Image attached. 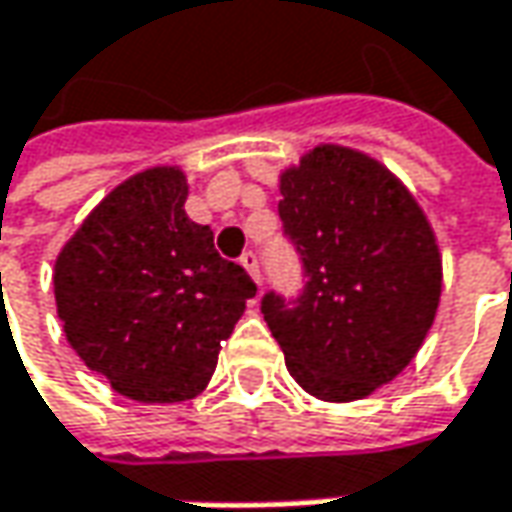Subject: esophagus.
<instances>
[{
	"mask_svg": "<svg viewBox=\"0 0 512 512\" xmlns=\"http://www.w3.org/2000/svg\"><path fill=\"white\" fill-rule=\"evenodd\" d=\"M239 262H242V268L250 273V279H253V282H259V259H256V253H250V250H247Z\"/></svg>",
	"mask_w": 512,
	"mask_h": 512,
	"instance_id": "34e87169",
	"label": "esophagus"
}]
</instances>
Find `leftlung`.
Listing matches in <instances>:
<instances>
[{
	"mask_svg": "<svg viewBox=\"0 0 512 512\" xmlns=\"http://www.w3.org/2000/svg\"><path fill=\"white\" fill-rule=\"evenodd\" d=\"M279 216L308 285L262 314L296 383L325 403L374 395L406 369L435 322L444 265L418 198L386 164L317 143L279 172Z\"/></svg>",
	"mask_w": 512,
	"mask_h": 512,
	"instance_id": "obj_1",
	"label": "left lung"
}]
</instances>
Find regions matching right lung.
<instances>
[{
	"instance_id": "obj_1",
	"label": "right lung",
	"mask_w": 512,
	"mask_h": 512,
	"mask_svg": "<svg viewBox=\"0 0 512 512\" xmlns=\"http://www.w3.org/2000/svg\"><path fill=\"white\" fill-rule=\"evenodd\" d=\"M175 164L141 169L109 192L54 262V299L68 345L138 403H181L213 377L221 343L256 296L195 224Z\"/></svg>"
}]
</instances>
